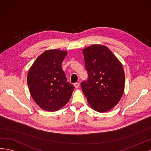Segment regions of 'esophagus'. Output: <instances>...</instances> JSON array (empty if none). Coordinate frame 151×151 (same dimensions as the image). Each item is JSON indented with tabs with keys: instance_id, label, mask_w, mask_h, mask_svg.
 I'll return each instance as SVG.
<instances>
[{
	"instance_id": "esophagus-1",
	"label": "esophagus",
	"mask_w": 151,
	"mask_h": 151,
	"mask_svg": "<svg viewBox=\"0 0 151 151\" xmlns=\"http://www.w3.org/2000/svg\"><path fill=\"white\" fill-rule=\"evenodd\" d=\"M74 86L75 88H78L80 86V83H74Z\"/></svg>"
}]
</instances>
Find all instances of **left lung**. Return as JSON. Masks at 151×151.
Masks as SVG:
<instances>
[{"label":"left lung","mask_w":151,"mask_h":151,"mask_svg":"<svg viewBox=\"0 0 151 151\" xmlns=\"http://www.w3.org/2000/svg\"><path fill=\"white\" fill-rule=\"evenodd\" d=\"M88 80L81 83L88 104L94 110L105 112L119 103L125 87L122 63L109 48L93 45L82 50Z\"/></svg>","instance_id":"obj_1"}]
</instances>
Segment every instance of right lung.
Masks as SVG:
<instances>
[{"label": "right lung", "mask_w": 151, "mask_h": 151, "mask_svg": "<svg viewBox=\"0 0 151 151\" xmlns=\"http://www.w3.org/2000/svg\"><path fill=\"white\" fill-rule=\"evenodd\" d=\"M67 51L49 50L37 57L29 70L27 82L32 98L42 109L55 111L69 101L75 87L66 81L61 64Z\"/></svg>", "instance_id": "right-lung-1"}]
</instances>
